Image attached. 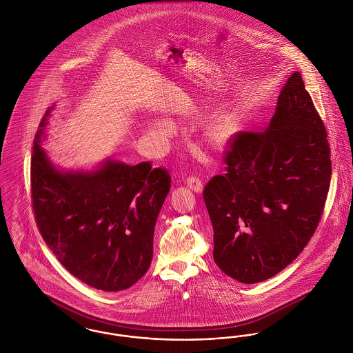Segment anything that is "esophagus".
<instances>
[{"mask_svg": "<svg viewBox=\"0 0 353 353\" xmlns=\"http://www.w3.org/2000/svg\"><path fill=\"white\" fill-rule=\"evenodd\" d=\"M186 185H188L192 190H194V192H197V193L202 192L201 180H200L199 177H196V176H189V177L186 179Z\"/></svg>", "mask_w": 353, "mask_h": 353, "instance_id": "1", "label": "esophagus"}]
</instances>
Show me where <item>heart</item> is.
<instances>
[{
    "label": "heart",
    "mask_w": 353,
    "mask_h": 353,
    "mask_svg": "<svg viewBox=\"0 0 353 353\" xmlns=\"http://www.w3.org/2000/svg\"><path fill=\"white\" fill-rule=\"evenodd\" d=\"M241 125H242V119L238 114L223 115L212 124L209 130L210 139L213 141H225L235 132H238Z\"/></svg>",
    "instance_id": "1"
}]
</instances>
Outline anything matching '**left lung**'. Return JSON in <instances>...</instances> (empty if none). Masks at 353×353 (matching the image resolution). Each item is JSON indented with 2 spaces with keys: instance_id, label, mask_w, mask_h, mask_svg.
<instances>
[{
  "instance_id": "left-lung-1",
  "label": "left lung",
  "mask_w": 353,
  "mask_h": 353,
  "mask_svg": "<svg viewBox=\"0 0 353 353\" xmlns=\"http://www.w3.org/2000/svg\"><path fill=\"white\" fill-rule=\"evenodd\" d=\"M225 174L203 188L219 269L246 285L290 265L319 225L332 164L324 123L301 72L285 83L265 131H239L223 151Z\"/></svg>"
}]
</instances>
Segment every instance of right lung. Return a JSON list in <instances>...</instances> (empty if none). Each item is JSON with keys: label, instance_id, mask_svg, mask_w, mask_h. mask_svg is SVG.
I'll list each match as a JSON object with an SVG mask.
<instances>
[{"label": "right lung", "instance_id": "add662e5", "mask_svg": "<svg viewBox=\"0 0 353 353\" xmlns=\"http://www.w3.org/2000/svg\"><path fill=\"white\" fill-rule=\"evenodd\" d=\"M34 139L30 185L38 230L70 274L101 291L134 285L151 266L157 216L170 189L168 169L151 161H107L91 173H62Z\"/></svg>", "mask_w": 353, "mask_h": 353}]
</instances>
